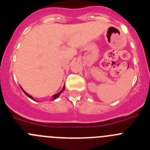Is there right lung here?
<instances>
[{"label": "right lung", "instance_id": "add662e5", "mask_svg": "<svg viewBox=\"0 0 150 150\" xmlns=\"http://www.w3.org/2000/svg\"><path fill=\"white\" fill-rule=\"evenodd\" d=\"M64 88H65V87L64 86V87H63V88H62V91H59V92H58V93H57V94H55V95H54L53 96H52V100H55V99H56L57 98H59V95H60L62 93V91H64ZM21 88H22V91H24V93L25 94V95H27V96L28 97V98H30V99H32V100H34V98H33V97H31V96H30V95H28V94L27 92H25V91H24V90L22 89V87H21Z\"/></svg>", "mask_w": 150, "mask_h": 150}]
</instances>
